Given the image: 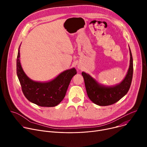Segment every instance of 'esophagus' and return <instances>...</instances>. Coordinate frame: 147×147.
Wrapping results in <instances>:
<instances>
[{
	"instance_id": "34e87169",
	"label": "esophagus",
	"mask_w": 147,
	"mask_h": 147,
	"mask_svg": "<svg viewBox=\"0 0 147 147\" xmlns=\"http://www.w3.org/2000/svg\"><path fill=\"white\" fill-rule=\"evenodd\" d=\"M78 69H80V67H79V66H78Z\"/></svg>"
}]
</instances>
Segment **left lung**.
Instances as JSON below:
<instances>
[{"mask_svg": "<svg viewBox=\"0 0 147 147\" xmlns=\"http://www.w3.org/2000/svg\"><path fill=\"white\" fill-rule=\"evenodd\" d=\"M129 50L130 60L127 73L124 80L116 86H105L102 85L90 74L82 72L88 96L94 103L99 106L111 105L119 101L128 92L133 74V61L130 47Z\"/></svg>", "mask_w": 147, "mask_h": 147, "instance_id": "left-lung-1", "label": "left lung"}]
</instances>
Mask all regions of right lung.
Returning <instances> with one entry per match:
<instances>
[{
    "label": "right lung",
    "mask_w": 147,
    "mask_h": 147,
    "mask_svg": "<svg viewBox=\"0 0 147 147\" xmlns=\"http://www.w3.org/2000/svg\"><path fill=\"white\" fill-rule=\"evenodd\" d=\"M17 74L22 91L31 102L43 107H53L64 99L75 68L65 70L48 82H38L30 79L24 73L20 60V47L17 58Z\"/></svg>",
    "instance_id": "add662e5"
}]
</instances>
